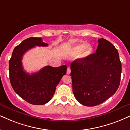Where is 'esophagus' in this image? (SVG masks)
Instances as JSON below:
<instances>
[{"label":"esophagus","instance_id":"1","mask_svg":"<svg viewBox=\"0 0 130 130\" xmlns=\"http://www.w3.org/2000/svg\"><path fill=\"white\" fill-rule=\"evenodd\" d=\"M70 73H71L70 68V67H68V68H67V74H70Z\"/></svg>","mask_w":130,"mask_h":130}]
</instances>
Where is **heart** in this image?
Instances as JSON below:
<instances>
[{
	"mask_svg": "<svg viewBox=\"0 0 130 130\" xmlns=\"http://www.w3.org/2000/svg\"><path fill=\"white\" fill-rule=\"evenodd\" d=\"M93 52V47L91 44H87L86 42H80L75 44L70 51V54L72 56L80 54L81 58H86L90 56Z\"/></svg>",
	"mask_w": 130,
	"mask_h": 130,
	"instance_id": "1",
	"label": "heart"
}]
</instances>
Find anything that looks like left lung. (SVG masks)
<instances>
[{
  "instance_id": "8db88e82",
  "label": "left lung",
  "mask_w": 130,
  "mask_h": 130,
  "mask_svg": "<svg viewBox=\"0 0 130 130\" xmlns=\"http://www.w3.org/2000/svg\"><path fill=\"white\" fill-rule=\"evenodd\" d=\"M96 52L71 64L75 98L80 104L95 106L109 99L117 91L122 66L115 46L104 38L98 39Z\"/></svg>"
}]
</instances>
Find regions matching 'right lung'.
Instances as JSON below:
<instances>
[{
	"mask_svg": "<svg viewBox=\"0 0 130 130\" xmlns=\"http://www.w3.org/2000/svg\"><path fill=\"white\" fill-rule=\"evenodd\" d=\"M35 46L47 47L41 38L24 39L15 47L9 61V79L14 91L21 98L34 105L46 104L53 97L56 88L67 73V67L46 66L39 71L29 74L24 71L22 57L27 51Z\"/></svg>",
	"mask_w": 130,
	"mask_h": 130,
	"instance_id": "1",
	"label": "right lung"
}]
</instances>
